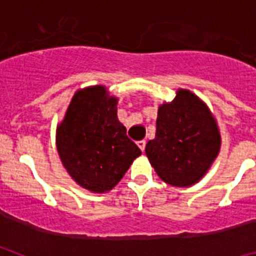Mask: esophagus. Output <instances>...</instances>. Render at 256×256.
<instances>
[{
	"label": "esophagus",
	"mask_w": 256,
	"mask_h": 256,
	"mask_svg": "<svg viewBox=\"0 0 256 256\" xmlns=\"http://www.w3.org/2000/svg\"><path fill=\"white\" fill-rule=\"evenodd\" d=\"M137 144H138V148H141L142 152H144V148H146V141H144V140H142V141H138V142H137Z\"/></svg>",
	"instance_id": "obj_1"
}]
</instances>
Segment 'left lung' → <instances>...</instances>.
<instances>
[{
    "instance_id": "8db88e82",
    "label": "left lung",
    "mask_w": 256,
    "mask_h": 256,
    "mask_svg": "<svg viewBox=\"0 0 256 256\" xmlns=\"http://www.w3.org/2000/svg\"><path fill=\"white\" fill-rule=\"evenodd\" d=\"M220 148V134L209 108L188 90L159 106L156 134L146 155L165 183L188 187L209 170Z\"/></svg>"
}]
</instances>
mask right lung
<instances>
[{"label":"right lung","instance_id":"obj_1","mask_svg":"<svg viewBox=\"0 0 256 256\" xmlns=\"http://www.w3.org/2000/svg\"><path fill=\"white\" fill-rule=\"evenodd\" d=\"M116 104L104 86L76 91L56 130L62 165L88 191L102 194L114 188L141 155L118 119Z\"/></svg>","mask_w":256,"mask_h":256}]
</instances>
